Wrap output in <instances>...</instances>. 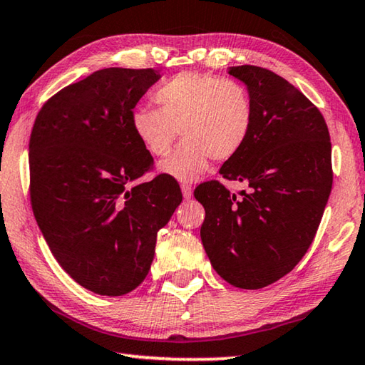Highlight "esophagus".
Masks as SVG:
<instances>
[{
    "mask_svg": "<svg viewBox=\"0 0 365 365\" xmlns=\"http://www.w3.org/2000/svg\"><path fill=\"white\" fill-rule=\"evenodd\" d=\"M181 190H182L184 199H190V197H192V186H189V184H182Z\"/></svg>",
    "mask_w": 365,
    "mask_h": 365,
    "instance_id": "obj_1",
    "label": "esophagus"
}]
</instances>
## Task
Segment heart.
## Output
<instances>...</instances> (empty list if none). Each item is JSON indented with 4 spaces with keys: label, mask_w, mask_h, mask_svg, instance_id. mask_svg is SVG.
I'll return each mask as SVG.
<instances>
[{
    "label": "heart",
    "mask_w": 365,
    "mask_h": 365,
    "mask_svg": "<svg viewBox=\"0 0 365 365\" xmlns=\"http://www.w3.org/2000/svg\"><path fill=\"white\" fill-rule=\"evenodd\" d=\"M153 101L158 108H134L133 131L153 157L168 155L181 134L182 144L160 165L179 181L199 178L210 158H232L253 130L255 104L240 81L184 72L160 86Z\"/></svg>",
    "instance_id": "1"
}]
</instances>
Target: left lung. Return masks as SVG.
Instances as JSON below:
<instances>
[{"mask_svg": "<svg viewBox=\"0 0 365 365\" xmlns=\"http://www.w3.org/2000/svg\"><path fill=\"white\" fill-rule=\"evenodd\" d=\"M227 73L250 91L255 123L220 173L250 189L237 197L213 179L194 195L205 208L200 237L215 271L258 290L289 274L314 240L334 181L331 144L321 110L282 76L257 66Z\"/></svg>", "mask_w": 365, "mask_h": 365, "instance_id": "obj_1", "label": "left lung"}]
</instances>
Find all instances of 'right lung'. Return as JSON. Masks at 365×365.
Instances as JSON below:
<instances>
[{"instance_id":"right-lung-1","label":"right lung","mask_w":365,"mask_h":365,"mask_svg":"<svg viewBox=\"0 0 365 365\" xmlns=\"http://www.w3.org/2000/svg\"><path fill=\"white\" fill-rule=\"evenodd\" d=\"M160 75L102 68L62 88L38 112L29 143L30 202L51 253L75 282L120 297L149 274L157 232L182 200L157 175L131 126L133 108Z\"/></svg>"}]
</instances>
